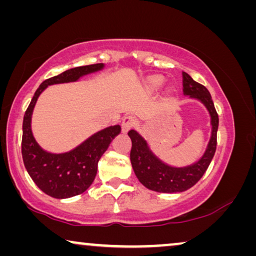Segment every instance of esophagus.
I'll return each instance as SVG.
<instances>
[{
    "mask_svg": "<svg viewBox=\"0 0 256 256\" xmlns=\"http://www.w3.org/2000/svg\"><path fill=\"white\" fill-rule=\"evenodd\" d=\"M136 124L134 117L132 116H126L124 117V120H122V128H123V132H128L130 128H132Z\"/></svg>",
    "mask_w": 256,
    "mask_h": 256,
    "instance_id": "esophagus-1",
    "label": "esophagus"
}]
</instances>
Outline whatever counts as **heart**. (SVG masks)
Instances as JSON below:
<instances>
[{"mask_svg": "<svg viewBox=\"0 0 256 256\" xmlns=\"http://www.w3.org/2000/svg\"><path fill=\"white\" fill-rule=\"evenodd\" d=\"M150 86H152V87H159L160 84H162V82H164V78H161V76H154V78H150Z\"/></svg>", "mask_w": 256, "mask_h": 256, "instance_id": "1", "label": "heart"}]
</instances>
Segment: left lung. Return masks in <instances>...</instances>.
<instances>
[{"mask_svg": "<svg viewBox=\"0 0 256 256\" xmlns=\"http://www.w3.org/2000/svg\"><path fill=\"white\" fill-rule=\"evenodd\" d=\"M183 92L192 98L200 100L206 106L211 116V139L204 156L196 164L188 167L175 168L164 164L152 153L146 140L134 130L128 131L132 148L130 159L136 178L146 188L159 192H181L188 190L200 181L210 164L217 148V131L219 118L210 92L203 84L194 81L186 72H182Z\"/></svg>", "mask_w": 256, "mask_h": 256, "instance_id": "8db88e82", "label": "left lung"}]
</instances>
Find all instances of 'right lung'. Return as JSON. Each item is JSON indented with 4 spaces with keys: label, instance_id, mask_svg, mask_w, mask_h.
I'll return each mask as SVG.
<instances>
[{
    "label": "right lung",
    "instance_id": "1",
    "mask_svg": "<svg viewBox=\"0 0 256 256\" xmlns=\"http://www.w3.org/2000/svg\"><path fill=\"white\" fill-rule=\"evenodd\" d=\"M103 64L72 68L56 76L50 78L39 86L25 111L22 136V156L28 175L48 196L68 198L86 192L95 180L97 164L109 147L111 140L120 132V125L98 131L67 153L45 152L36 142L31 131V116L42 92L50 84L76 81L84 75L102 70Z\"/></svg>",
    "mask_w": 256,
    "mask_h": 256
}]
</instances>
